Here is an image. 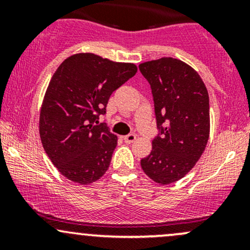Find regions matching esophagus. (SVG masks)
Masks as SVG:
<instances>
[{
    "mask_svg": "<svg viewBox=\"0 0 250 250\" xmlns=\"http://www.w3.org/2000/svg\"><path fill=\"white\" fill-rule=\"evenodd\" d=\"M123 140H125V143H133L135 140H136V135L129 134L127 136H123Z\"/></svg>",
    "mask_w": 250,
    "mask_h": 250,
    "instance_id": "1",
    "label": "esophagus"
}]
</instances>
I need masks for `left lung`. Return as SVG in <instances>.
I'll return each instance as SVG.
<instances>
[{
	"label": "left lung",
	"instance_id": "obj_1",
	"mask_svg": "<svg viewBox=\"0 0 250 250\" xmlns=\"http://www.w3.org/2000/svg\"><path fill=\"white\" fill-rule=\"evenodd\" d=\"M139 68L151 87L160 129L141 167L166 186L185 177L205 151L210 131L208 90L197 71L181 60L162 57Z\"/></svg>",
	"mask_w": 250,
	"mask_h": 250
}]
</instances>
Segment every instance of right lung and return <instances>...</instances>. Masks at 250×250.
<instances>
[{
	"label": "right lung",
	"mask_w": 250,
	"mask_h": 250,
	"mask_svg": "<svg viewBox=\"0 0 250 250\" xmlns=\"http://www.w3.org/2000/svg\"><path fill=\"white\" fill-rule=\"evenodd\" d=\"M136 71L134 63L79 53L51 76L40 109V137L50 161L68 180L90 185L108 170L117 136L95 122L113 91Z\"/></svg>",
	"instance_id": "add662e5"
}]
</instances>
